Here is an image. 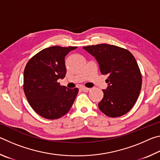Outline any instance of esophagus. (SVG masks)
Masks as SVG:
<instances>
[{"instance_id":"esophagus-1","label":"esophagus","mask_w":160,"mask_h":160,"mask_svg":"<svg viewBox=\"0 0 160 160\" xmlns=\"http://www.w3.org/2000/svg\"><path fill=\"white\" fill-rule=\"evenodd\" d=\"M81 90L83 92H88L90 91V88H85V87H82V88H81Z\"/></svg>"}]
</instances>
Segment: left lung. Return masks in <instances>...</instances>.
<instances>
[{"label":"left lung","instance_id":"1","mask_svg":"<svg viewBox=\"0 0 160 160\" xmlns=\"http://www.w3.org/2000/svg\"><path fill=\"white\" fill-rule=\"evenodd\" d=\"M96 58L102 75H107L108 88L98 104L100 111L109 117L128 113L138 98L142 75L138 65L128 50L114 45L100 44L83 47Z\"/></svg>","mask_w":160,"mask_h":160}]
</instances>
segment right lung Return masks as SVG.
Masks as SVG:
<instances>
[{
    "instance_id": "1",
    "label": "right lung",
    "mask_w": 160,
    "mask_h": 160,
    "mask_svg": "<svg viewBox=\"0 0 160 160\" xmlns=\"http://www.w3.org/2000/svg\"><path fill=\"white\" fill-rule=\"evenodd\" d=\"M77 47L46 48L32 57L24 70V92L29 105L42 117L50 120L69 112L78 89L61 86L66 74L65 57Z\"/></svg>"
}]
</instances>
